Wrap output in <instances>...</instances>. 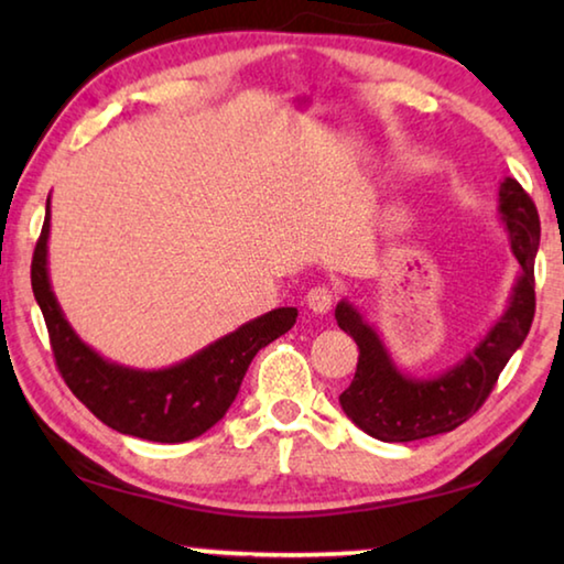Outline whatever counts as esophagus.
<instances>
[{
	"instance_id": "1",
	"label": "esophagus",
	"mask_w": 564,
	"mask_h": 564,
	"mask_svg": "<svg viewBox=\"0 0 564 564\" xmlns=\"http://www.w3.org/2000/svg\"><path fill=\"white\" fill-rule=\"evenodd\" d=\"M305 303H308V308L313 313H328L330 305H333V291H328L326 285H316V289H311L308 295H305Z\"/></svg>"
}]
</instances>
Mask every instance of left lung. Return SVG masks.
Listing matches in <instances>:
<instances>
[{"label":"left lung","mask_w":564,"mask_h":564,"mask_svg":"<svg viewBox=\"0 0 564 564\" xmlns=\"http://www.w3.org/2000/svg\"><path fill=\"white\" fill-rule=\"evenodd\" d=\"M500 218L520 263L508 311L467 356L435 378H410L390 360L373 326L348 301L336 305L338 326L360 350L352 383L340 393V408L362 433L383 443H413L451 433L473 417L492 393L512 352L528 338L534 318V256L540 246V216L518 181L500 184Z\"/></svg>","instance_id":"obj_1"}]
</instances>
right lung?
Masks as SVG:
<instances>
[{"instance_id": "obj_1", "label": "right lung", "mask_w": 564, "mask_h": 564, "mask_svg": "<svg viewBox=\"0 0 564 564\" xmlns=\"http://www.w3.org/2000/svg\"><path fill=\"white\" fill-rule=\"evenodd\" d=\"M50 202L32 259V291L50 330L56 368L72 393L117 433L151 443L194 441L226 415L256 352L289 333L299 311L275 308L243 323L196 356L164 370H133L104 360L76 336L54 299L46 271Z\"/></svg>"}]
</instances>
